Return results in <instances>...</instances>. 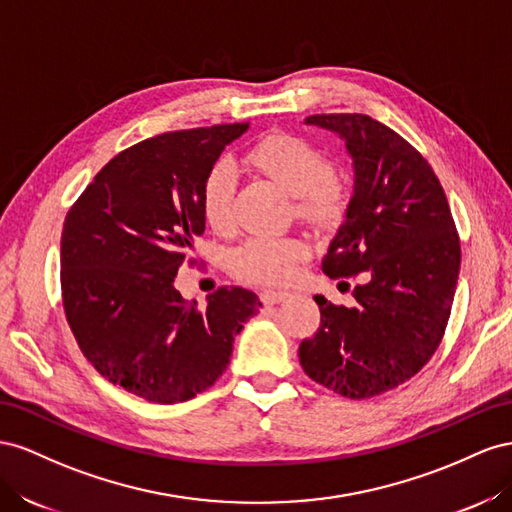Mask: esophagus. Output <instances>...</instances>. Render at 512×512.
Instances as JSON below:
<instances>
[{"label":"esophagus","instance_id":"esophagus-1","mask_svg":"<svg viewBox=\"0 0 512 512\" xmlns=\"http://www.w3.org/2000/svg\"><path fill=\"white\" fill-rule=\"evenodd\" d=\"M261 302L264 304H279V302H285L289 298L287 291H261Z\"/></svg>","mask_w":512,"mask_h":512}]
</instances>
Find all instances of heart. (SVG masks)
Instances as JSON below:
<instances>
[{
  "label": "heart",
  "instance_id": "heart-1",
  "mask_svg": "<svg viewBox=\"0 0 512 512\" xmlns=\"http://www.w3.org/2000/svg\"><path fill=\"white\" fill-rule=\"evenodd\" d=\"M248 160L283 191L296 197V212L315 225L337 223L345 210V186L330 173L326 154L311 141L291 133H272L255 143ZM236 169L229 160L216 163L201 184L199 206L216 231L231 227ZM306 257V244L289 236H255L229 257L233 274L255 285H283L294 279Z\"/></svg>",
  "mask_w": 512,
  "mask_h": 512
}]
</instances>
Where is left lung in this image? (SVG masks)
<instances>
[{"label": "left lung", "instance_id": "left-lung-1", "mask_svg": "<svg viewBox=\"0 0 512 512\" xmlns=\"http://www.w3.org/2000/svg\"><path fill=\"white\" fill-rule=\"evenodd\" d=\"M352 158L354 188L321 270L362 274L354 306L315 296L321 324L300 343L317 384L369 399L414 377L442 341L459 279L461 248L431 165L388 126L362 113L309 115Z\"/></svg>", "mask_w": 512, "mask_h": 512}]
</instances>
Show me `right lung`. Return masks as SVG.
Listing matches in <instances>:
<instances>
[{"label":"right lung","mask_w":512,"mask_h":512,"mask_svg":"<svg viewBox=\"0 0 512 512\" xmlns=\"http://www.w3.org/2000/svg\"><path fill=\"white\" fill-rule=\"evenodd\" d=\"M244 124L175 130L120 152L70 208L62 296L83 356L111 384L152 403H182L227 369L233 339L259 313L253 291L221 287L206 306L175 274L206 229L201 184Z\"/></svg>","instance_id":"1"}]
</instances>
